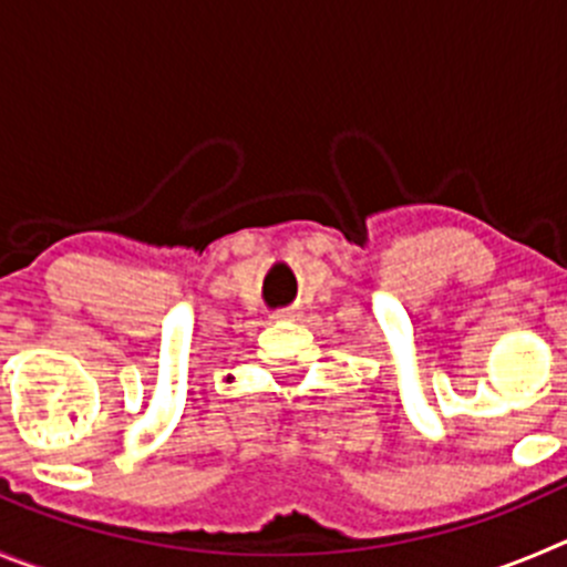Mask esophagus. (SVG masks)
<instances>
[{
	"mask_svg": "<svg viewBox=\"0 0 567 567\" xmlns=\"http://www.w3.org/2000/svg\"><path fill=\"white\" fill-rule=\"evenodd\" d=\"M296 310H277V313L271 316V319H277V321H290V319H296Z\"/></svg>",
	"mask_w": 567,
	"mask_h": 567,
	"instance_id": "obj_1",
	"label": "esophagus"
}]
</instances>
